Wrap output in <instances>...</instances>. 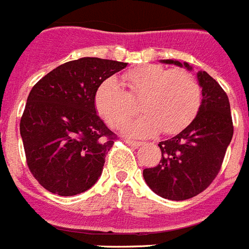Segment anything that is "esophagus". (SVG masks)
I'll list each match as a JSON object with an SVG mask.
<instances>
[{"mask_svg": "<svg viewBox=\"0 0 249 249\" xmlns=\"http://www.w3.org/2000/svg\"><path fill=\"white\" fill-rule=\"evenodd\" d=\"M126 144L132 146V148H137V146H140L141 142L140 141H134V140H126Z\"/></svg>", "mask_w": 249, "mask_h": 249, "instance_id": "1", "label": "esophagus"}]
</instances>
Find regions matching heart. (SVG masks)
<instances>
[{
	"instance_id": "1",
	"label": "heart",
	"mask_w": 249,
	"mask_h": 249,
	"mask_svg": "<svg viewBox=\"0 0 249 249\" xmlns=\"http://www.w3.org/2000/svg\"><path fill=\"white\" fill-rule=\"evenodd\" d=\"M141 101L145 113L126 124ZM202 104V89L196 75L185 69H167L156 64L131 69L123 73L121 83L105 79L95 92L97 113L110 127L130 136H152L162 130L174 135L189 126Z\"/></svg>"
}]
</instances>
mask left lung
<instances>
[{"label":"left lung","mask_w":249,"mask_h":249,"mask_svg":"<svg viewBox=\"0 0 249 249\" xmlns=\"http://www.w3.org/2000/svg\"><path fill=\"white\" fill-rule=\"evenodd\" d=\"M163 63L182 67L176 60ZM184 67L192 69L188 63ZM196 77L203 96L198 114L180 134L159 142L160 162L142 172L149 188L170 200L193 198L212 184L234 134L226 92L207 71Z\"/></svg>","instance_id":"8db88e82"}]
</instances>
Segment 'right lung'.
Wrapping results in <instances>:
<instances>
[{"instance_id": "right-lung-1", "label": "right lung", "mask_w": 249, "mask_h": 249, "mask_svg": "<svg viewBox=\"0 0 249 249\" xmlns=\"http://www.w3.org/2000/svg\"><path fill=\"white\" fill-rule=\"evenodd\" d=\"M127 63L81 57L36 83L20 119L28 168L49 192L71 196L100 178L117 135L96 114L95 92Z\"/></svg>"}]
</instances>
